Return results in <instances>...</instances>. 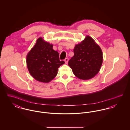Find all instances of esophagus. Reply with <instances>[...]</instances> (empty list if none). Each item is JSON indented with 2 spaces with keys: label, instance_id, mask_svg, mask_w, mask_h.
<instances>
[{
  "label": "esophagus",
  "instance_id": "esophagus-1",
  "mask_svg": "<svg viewBox=\"0 0 130 130\" xmlns=\"http://www.w3.org/2000/svg\"><path fill=\"white\" fill-rule=\"evenodd\" d=\"M64 61L66 63H68V61H69V58H66L64 59Z\"/></svg>",
  "mask_w": 130,
  "mask_h": 130
}]
</instances>
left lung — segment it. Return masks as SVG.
Masks as SVG:
<instances>
[{
	"mask_svg": "<svg viewBox=\"0 0 130 130\" xmlns=\"http://www.w3.org/2000/svg\"><path fill=\"white\" fill-rule=\"evenodd\" d=\"M74 52V56L68 64L77 77L88 80L99 72L103 63V53L92 37L87 36L80 43L76 44Z\"/></svg>",
	"mask_w": 130,
	"mask_h": 130,
	"instance_id": "obj_1",
	"label": "left lung"
}]
</instances>
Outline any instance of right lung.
<instances>
[{"label":"right lung","mask_w":130,"mask_h":130,"mask_svg":"<svg viewBox=\"0 0 130 130\" xmlns=\"http://www.w3.org/2000/svg\"><path fill=\"white\" fill-rule=\"evenodd\" d=\"M53 47L52 44L39 37L27 55L28 71L38 82H50L57 75L58 68L64 63V61L59 60L58 53L54 51Z\"/></svg>","instance_id":"1"}]
</instances>
